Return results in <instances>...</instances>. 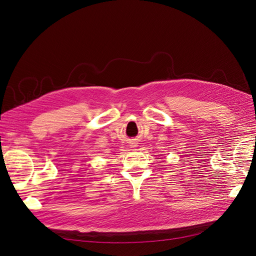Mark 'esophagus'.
<instances>
[{
	"label": "esophagus",
	"mask_w": 256,
	"mask_h": 256,
	"mask_svg": "<svg viewBox=\"0 0 256 256\" xmlns=\"http://www.w3.org/2000/svg\"><path fill=\"white\" fill-rule=\"evenodd\" d=\"M134 146H136V145H134Z\"/></svg>",
	"instance_id": "obj_1"
}]
</instances>
